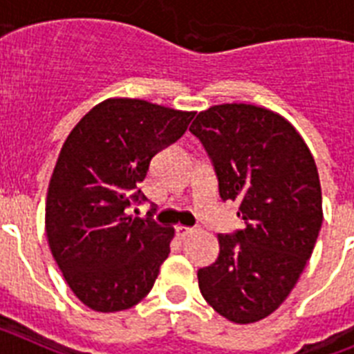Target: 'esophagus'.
<instances>
[{"mask_svg":"<svg viewBox=\"0 0 354 354\" xmlns=\"http://www.w3.org/2000/svg\"><path fill=\"white\" fill-rule=\"evenodd\" d=\"M194 232H196V228H189V226H178L176 228V233L181 241H185L187 236H190Z\"/></svg>","mask_w":354,"mask_h":354,"instance_id":"obj_1","label":"esophagus"}]
</instances>
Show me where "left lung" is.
Wrapping results in <instances>:
<instances>
[{
    "mask_svg": "<svg viewBox=\"0 0 354 354\" xmlns=\"http://www.w3.org/2000/svg\"><path fill=\"white\" fill-rule=\"evenodd\" d=\"M203 144L221 201H236L244 228L219 233V257L198 270L208 305L239 324L274 312L297 283L322 224L317 165L283 118L245 103L199 112Z\"/></svg>",
    "mask_w": 354,
    "mask_h": 354,
    "instance_id": "8db88e82",
    "label": "left lung"
}]
</instances>
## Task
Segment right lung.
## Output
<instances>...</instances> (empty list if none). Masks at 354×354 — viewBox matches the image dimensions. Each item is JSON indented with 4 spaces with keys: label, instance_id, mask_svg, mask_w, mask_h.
<instances>
[{
    "label": "right lung",
    "instance_id": "right-lung-1",
    "mask_svg": "<svg viewBox=\"0 0 354 354\" xmlns=\"http://www.w3.org/2000/svg\"><path fill=\"white\" fill-rule=\"evenodd\" d=\"M194 112L113 97L73 128L49 181L46 235L71 290L96 312H121L151 290L174 230L128 215L153 156L187 131Z\"/></svg>",
    "mask_w": 354,
    "mask_h": 354
}]
</instances>
